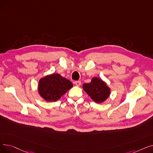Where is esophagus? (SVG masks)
Returning a JSON list of instances; mask_svg holds the SVG:
<instances>
[{
  "label": "esophagus",
  "mask_w": 153,
  "mask_h": 153,
  "mask_svg": "<svg viewBox=\"0 0 153 153\" xmlns=\"http://www.w3.org/2000/svg\"><path fill=\"white\" fill-rule=\"evenodd\" d=\"M75 85H76V86H80L81 85V81H76L75 82Z\"/></svg>",
  "instance_id": "esophagus-1"
}]
</instances>
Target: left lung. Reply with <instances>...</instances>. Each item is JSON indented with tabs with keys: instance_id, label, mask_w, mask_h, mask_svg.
<instances>
[{
	"instance_id": "8db88e82",
	"label": "left lung",
	"mask_w": 153,
	"mask_h": 153,
	"mask_svg": "<svg viewBox=\"0 0 153 153\" xmlns=\"http://www.w3.org/2000/svg\"><path fill=\"white\" fill-rule=\"evenodd\" d=\"M84 91L95 102L101 103L105 102L110 95V88L106 82L97 77H93L89 83L82 85Z\"/></svg>"
}]
</instances>
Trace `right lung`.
<instances>
[{
	"instance_id": "1",
	"label": "right lung",
	"mask_w": 153,
	"mask_h": 153,
	"mask_svg": "<svg viewBox=\"0 0 153 153\" xmlns=\"http://www.w3.org/2000/svg\"><path fill=\"white\" fill-rule=\"evenodd\" d=\"M72 87L73 84L69 80L53 73L39 79L38 92L45 101L56 102Z\"/></svg>"
}]
</instances>
